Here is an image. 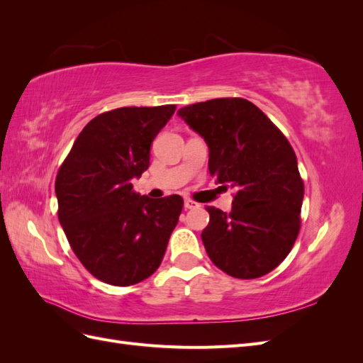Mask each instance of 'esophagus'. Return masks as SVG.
Wrapping results in <instances>:
<instances>
[{"mask_svg":"<svg viewBox=\"0 0 363 363\" xmlns=\"http://www.w3.org/2000/svg\"><path fill=\"white\" fill-rule=\"evenodd\" d=\"M196 207H200L199 203H195L192 200H186L184 201V208H186V211H189V208H196Z\"/></svg>","mask_w":363,"mask_h":363,"instance_id":"obj_1","label":"esophagus"}]
</instances>
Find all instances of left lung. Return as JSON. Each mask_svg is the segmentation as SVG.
Masks as SVG:
<instances>
[{
	"label": "left lung",
	"mask_w": 363,
	"mask_h": 363,
	"mask_svg": "<svg viewBox=\"0 0 363 363\" xmlns=\"http://www.w3.org/2000/svg\"><path fill=\"white\" fill-rule=\"evenodd\" d=\"M208 147V172L233 188L232 212L207 206L208 257L236 279H257L286 259L300 232L304 184L281 131L244 98H216L177 112Z\"/></svg>",
	"instance_id": "obj_1"
}]
</instances>
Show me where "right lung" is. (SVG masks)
Wrapping results in <instances>:
<instances>
[{
	"instance_id": "right-lung-1",
	"label": "right lung",
	"mask_w": 363,
	"mask_h": 363,
	"mask_svg": "<svg viewBox=\"0 0 363 363\" xmlns=\"http://www.w3.org/2000/svg\"><path fill=\"white\" fill-rule=\"evenodd\" d=\"M174 104L121 107L95 116L75 139L56 177L59 221L94 277L130 286L162 263L183 208L180 195L148 199L131 180L150 167V147Z\"/></svg>"
}]
</instances>
